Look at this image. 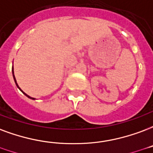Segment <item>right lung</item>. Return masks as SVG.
I'll return each instance as SVG.
<instances>
[{
	"mask_svg": "<svg viewBox=\"0 0 153 153\" xmlns=\"http://www.w3.org/2000/svg\"><path fill=\"white\" fill-rule=\"evenodd\" d=\"M13 79H14V82H15V83H16V85H17V87H18V88H19V90H20V91H22V93L24 94L25 96H27V97H28V98H30V99H31V100H35V98H32V97H29V96H28V95H27V94L25 93V92H23V91H22V90H21V88H19V85H18V83H17V81H16V79H15V77H14V74H13Z\"/></svg>",
	"mask_w": 153,
	"mask_h": 153,
	"instance_id": "1",
	"label": "right lung"
}]
</instances>
